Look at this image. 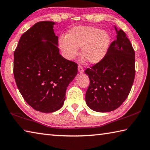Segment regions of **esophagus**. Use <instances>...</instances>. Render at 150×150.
I'll return each instance as SVG.
<instances>
[{"label":"esophagus","instance_id":"obj_1","mask_svg":"<svg viewBox=\"0 0 150 150\" xmlns=\"http://www.w3.org/2000/svg\"><path fill=\"white\" fill-rule=\"evenodd\" d=\"M78 71H79V72L81 73H83V72H84L83 67L82 66H78Z\"/></svg>","mask_w":150,"mask_h":150}]
</instances>
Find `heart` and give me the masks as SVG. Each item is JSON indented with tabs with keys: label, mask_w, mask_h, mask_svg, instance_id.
<instances>
[{
	"label": "heart",
	"mask_w": 150,
	"mask_h": 150,
	"mask_svg": "<svg viewBox=\"0 0 150 150\" xmlns=\"http://www.w3.org/2000/svg\"><path fill=\"white\" fill-rule=\"evenodd\" d=\"M111 44V37L107 31L93 26H77L71 29L66 37H59V48L67 60H72L79 53L90 64L101 62L107 54Z\"/></svg>",
	"instance_id": "b5f03b06"
}]
</instances>
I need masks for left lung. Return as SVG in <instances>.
I'll list each match as a JSON object with an SVG mask.
<instances>
[{
  "label": "left lung",
  "instance_id": "obj_1",
  "mask_svg": "<svg viewBox=\"0 0 150 150\" xmlns=\"http://www.w3.org/2000/svg\"><path fill=\"white\" fill-rule=\"evenodd\" d=\"M115 29L117 39L104 58L84 71L90 79L86 103L98 112L118 108L129 96L134 79V50L125 33Z\"/></svg>",
  "mask_w": 150,
  "mask_h": 150
}]
</instances>
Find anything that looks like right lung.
Returning <instances> with one entry per match:
<instances>
[{
    "instance_id": "obj_1",
    "label": "right lung",
    "mask_w": 150,
    "mask_h": 150,
    "mask_svg": "<svg viewBox=\"0 0 150 150\" xmlns=\"http://www.w3.org/2000/svg\"><path fill=\"white\" fill-rule=\"evenodd\" d=\"M53 21L34 24L21 35L14 51L13 75L26 102L42 113L60 109L68 85L77 74V64L59 52Z\"/></svg>"
}]
</instances>
